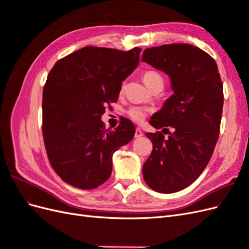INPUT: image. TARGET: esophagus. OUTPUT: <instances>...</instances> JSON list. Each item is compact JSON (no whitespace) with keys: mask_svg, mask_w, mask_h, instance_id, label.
I'll return each mask as SVG.
<instances>
[{"mask_svg":"<svg viewBox=\"0 0 249 249\" xmlns=\"http://www.w3.org/2000/svg\"><path fill=\"white\" fill-rule=\"evenodd\" d=\"M143 136V132L139 129V127H137L136 131H135V138H140Z\"/></svg>","mask_w":249,"mask_h":249,"instance_id":"esophagus-1","label":"esophagus"}]
</instances>
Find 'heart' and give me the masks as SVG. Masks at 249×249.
<instances>
[{
  "mask_svg": "<svg viewBox=\"0 0 249 249\" xmlns=\"http://www.w3.org/2000/svg\"><path fill=\"white\" fill-rule=\"evenodd\" d=\"M143 81L146 84V86L152 89L153 87L157 85H163L164 84V80L162 78L161 74L157 71H148L144 72L143 74ZM149 110L145 107H141V106H134L127 110V115L130 116V118L134 122L136 123H142L143 120L145 119L147 116V113Z\"/></svg>",
  "mask_w": 249,
  "mask_h": 249,
  "instance_id": "b5f03b06",
  "label": "heart"
}]
</instances>
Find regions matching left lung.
Instances as JSON below:
<instances>
[{"mask_svg": "<svg viewBox=\"0 0 249 249\" xmlns=\"http://www.w3.org/2000/svg\"><path fill=\"white\" fill-rule=\"evenodd\" d=\"M141 60L168 74L173 91L149 120L156 129L171 126L172 133L167 139L161 132L146 133L154 147L143 165V178L157 192L175 193L190 186L213 155L223 85L215 60L191 44L148 48Z\"/></svg>", "mask_w": 249, "mask_h": 249, "instance_id": "obj_1", "label": "left lung"}]
</instances>
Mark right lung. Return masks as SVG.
Listing matches in <instances>:
<instances>
[{
  "instance_id": "obj_1",
  "label": "right lung",
  "mask_w": 249,
  "mask_h": 249,
  "mask_svg": "<svg viewBox=\"0 0 249 249\" xmlns=\"http://www.w3.org/2000/svg\"><path fill=\"white\" fill-rule=\"evenodd\" d=\"M140 52L85 47L51 70L42 93V134L52 167L65 183L86 190L101 186L111 176L113 154L133 139L129 120L107 131L101 118L137 67Z\"/></svg>"
}]
</instances>
